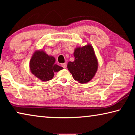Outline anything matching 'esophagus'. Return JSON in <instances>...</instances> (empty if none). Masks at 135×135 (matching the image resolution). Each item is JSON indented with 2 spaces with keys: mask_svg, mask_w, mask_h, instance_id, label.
<instances>
[{
  "mask_svg": "<svg viewBox=\"0 0 135 135\" xmlns=\"http://www.w3.org/2000/svg\"><path fill=\"white\" fill-rule=\"evenodd\" d=\"M61 66H62L63 68H66V67H67V64L65 63H62V64H61Z\"/></svg>",
  "mask_w": 135,
  "mask_h": 135,
  "instance_id": "obj_1",
  "label": "esophagus"
}]
</instances>
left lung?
<instances>
[{"instance_id": "1", "label": "left lung", "mask_w": 135, "mask_h": 135, "mask_svg": "<svg viewBox=\"0 0 135 135\" xmlns=\"http://www.w3.org/2000/svg\"><path fill=\"white\" fill-rule=\"evenodd\" d=\"M74 61L68 63V69L75 81L86 83L93 78L98 69V60L93 48L87 45L77 48L74 52Z\"/></svg>"}]
</instances>
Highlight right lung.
Here are the masks:
<instances>
[{
	"instance_id": "right-lung-1",
	"label": "right lung",
	"mask_w": 135,
	"mask_h": 135,
	"mask_svg": "<svg viewBox=\"0 0 135 135\" xmlns=\"http://www.w3.org/2000/svg\"><path fill=\"white\" fill-rule=\"evenodd\" d=\"M55 62L54 57L49 56L42 51H37L30 60L31 72L42 81H48L53 78L54 72L63 69L62 67L56 65Z\"/></svg>"
}]
</instances>
